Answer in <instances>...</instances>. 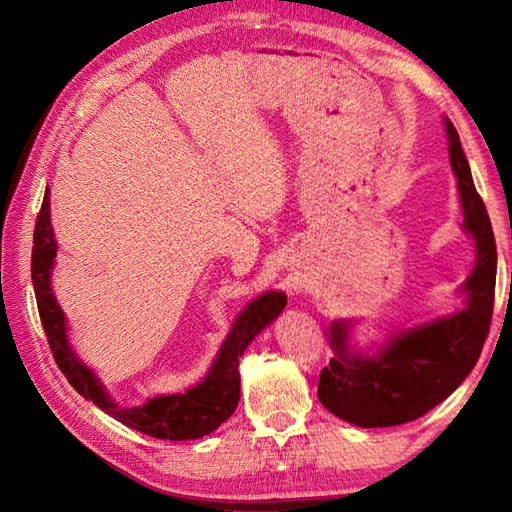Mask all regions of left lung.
<instances>
[{"mask_svg":"<svg viewBox=\"0 0 512 512\" xmlns=\"http://www.w3.org/2000/svg\"><path fill=\"white\" fill-rule=\"evenodd\" d=\"M447 134L464 228L477 246V264L464 284L469 303L447 319L400 332L376 356L350 354L345 343L347 325H332L336 356L321 369L319 400L334 416L358 427H394L440 405L469 376L491 330L497 275L493 226L451 121H447Z\"/></svg>","mask_w":512,"mask_h":512,"instance_id":"obj_1","label":"left lung"}]
</instances>
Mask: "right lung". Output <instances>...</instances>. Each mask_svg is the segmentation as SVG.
Listing matches in <instances>:
<instances>
[{"mask_svg": "<svg viewBox=\"0 0 512 512\" xmlns=\"http://www.w3.org/2000/svg\"><path fill=\"white\" fill-rule=\"evenodd\" d=\"M48 200L50 195L46 189L37 215L35 237H32L30 273L43 332L48 336L54 361H57L63 376L68 378V383L83 398L92 400L96 407L110 413L118 422H123L127 427L151 438L195 440L215 431L224 420L231 418V413L239 402V356L244 354L248 343L286 308V295H281V292H266V295L257 297L239 314L237 321L233 323L231 334L226 336L222 350L215 358L209 376L200 385L191 387L184 394L151 398L145 407L118 409L105 396L103 387L90 369L76 361L68 339H65L63 312L57 306V301H54L50 288V268L54 255H57V244H54V233L50 226Z\"/></svg>", "mask_w": 512, "mask_h": 512, "instance_id": "1", "label": "right lung"}]
</instances>
